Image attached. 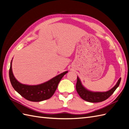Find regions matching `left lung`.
Masks as SVG:
<instances>
[{
	"label": "left lung",
	"instance_id": "left-lung-1",
	"mask_svg": "<svg viewBox=\"0 0 129 129\" xmlns=\"http://www.w3.org/2000/svg\"><path fill=\"white\" fill-rule=\"evenodd\" d=\"M121 81V78L118 81L117 83L112 89L106 92H92L87 90L81 84L79 78L77 77L76 84V90L78 93L84 100L89 102L96 103L102 102L111 96L115 90L119 86Z\"/></svg>",
	"mask_w": 129,
	"mask_h": 129
}]
</instances>
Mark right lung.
<instances>
[{
    "label": "right lung",
    "mask_w": 129,
    "mask_h": 129,
    "mask_svg": "<svg viewBox=\"0 0 129 129\" xmlns=\"http://www.w3.org/2000/svg\"><path fill=\"white\" fill-rule=\"evenodd\" d=\"M11 64L9 70V78L12 87L24 99L32 102L42 101L51 97L57 89L59 82L68 72L66 71L42 84L27 85L19 83L15 79L12 71Z\"/></svg>",
    "instance_id": "1"
}]
</instances>
